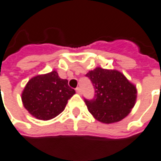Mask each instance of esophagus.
<instances>
[{
    "label": "esophagus",
    "mask_w": 161,
    "mask_h": 161,
    "mask_svg": "<svg viewBox=\"0 0 161 161\" xmlns=\"http://www.w3.org/2000/svg\"><path fill=\"white\" fill-rule=\"evenodd\" d=\"M76 92H77L78 94H81V92H82V90H81V89H80V88H79V87H78V88L76 89Z\"/></svg>",
    "instance_id": "1"
}]
</instances>
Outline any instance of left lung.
I'll use <instances>...</instances> for the list:
<instances>
[{"label":"left lung","mask_w":161,"mask_h":161,"mask_svg":"<svg viewBox=\"0 0 161 161\" xmlns=\"http://www.w3.org/2000/svg\"><path fill=\"white\" fill-rule=\"evenodd\" d=\"M86 77L94 89L92 100L84 99L88 110L96 120L110 124L125 118L134 106L137 89L121 72L96 67Z\"/></svg>","instance_id":"1"}]
</instances>
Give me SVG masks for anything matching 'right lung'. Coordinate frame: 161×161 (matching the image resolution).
Segmentation results:
<instances>
[{"label":"right lung","mask_w":161,"mask_h":161,"mask_svg":"<svg viewBox=\"0 0 161 161\" xmlns=\"http://www.w3.org/2000/svg\"><path fill=\"white\" fill-rule=\"evenodd\" d=\"M74 94L68 81L61 79L56 71H52L32 78L23 89L22 101L32 116L47 121L61 113Z\"/></svg>","instance_id":"obj_1"}]
</instances>
